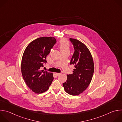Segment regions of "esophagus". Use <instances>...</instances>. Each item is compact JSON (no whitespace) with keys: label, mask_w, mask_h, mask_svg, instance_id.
<instances>
[{"label":"esophagus","mask_w":122,"mask_h":122,"mask_svg":"<svg viewBox=\"0 0 122 122\" xmlns=\"http://www.w3.org/2000/svg\"><path fill=\"white\" fill-rule=\"evenodd\" d=\"M55 74L56 75V76H59L61 75V73H55Z\"/></svg>","instance_id":"obj_1"}]
</instances>
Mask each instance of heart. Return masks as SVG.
<instances>
[{
  "label": "heart",
  "instance_id": "obj_1",
  "mask_svg": "<svg viewBox=\"0 0 122 122\" xmlns=\"http://www.w3.org/2000/svg\"><path fill=\"white\" fill-rule=\"evenodd\" d=\"M59 48L61 52L65 51H68L69 48V44L68 42L65 39L61 40L60 41Z\"/></svg>",
  "mask_w": 122,
  "mask_h": 122
}]
</instances>
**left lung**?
Returning <instances> with one entry per match:
<instances>
[{"label":"left lung","mask_w":122,"mask_h":122,"mask_svg":"<svg viewBox=\"0 0 122 122\" xmlns=\"http://www.w3.org/2000/svg\"><path fill=\"white\" fill-rule=\"evenodd\" d=\"M74 51L70 64L74 66L73 73L67 75V80L63 83L65 91L69 95L77 96L88 86L94 71V64L89 49L80 41L69 39Z\"/></svg>","instance_id":"8db88e82"}]
</instances>
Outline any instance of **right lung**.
Here are the masks:
<instances>
[{
  "label": "right lung",
  "mask_w": 122,
  "mask_h": 122,
  "mask_svg": "<svg viewBox=\"0 0 122 122\" xmlns=\"http://www.w3.org/2000/svg\"><path fill=\"white\" fill-rule=\"evenodd\" d=\"M54 37H43L31 42L25 49L22 57L21 71L28 87L37 94L46 91L54 80L53 73L43 70L46 56L56 43Z\"/></svg>",
  "instance_id": "add662e5"
}]
</instances>
